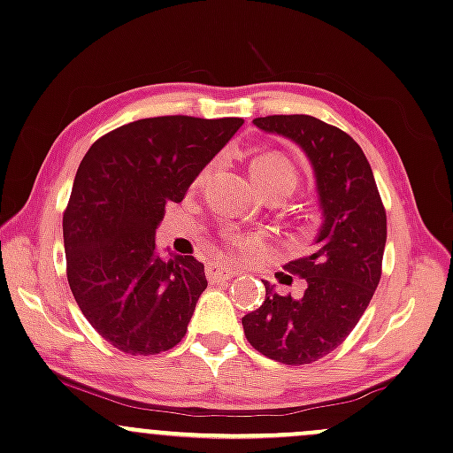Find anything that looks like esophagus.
<instances>
[{
    "label": "esophagus",
    "mask_w": 453,
    "mask_h": 453,
    "mask_svg": "<svg viewBox=\"0 0 453 453\" xmlns=\"http://www.w3.org/2000/svg\"><path fill=\"white\" fill-rule=\"evenodd\" d=\"M234 269H230L223 263H209L207 265V278L209 282H219V280H230L234 276Z\"/></svg>",
    "instance_id": "1"
}]
</instances>
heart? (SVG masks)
I'll return each mask as SVG.
<instances>
[{
    "label": "heart",
    "mask_w": 453,
    "mask_h": 453,
    "mask_svg": "<svg viewBox=\"0 0 453 453\" xmlns=\"http://www.w3.org/2000/svg\"><path fill=\"white\" fill-rule=\"evenodd\" d=\"M250 173H253V180L255 184L259 186V190L282 186L293 192L296 188V181H299V175H296L293 165H290L284 157H278V154H265V157L255 158L253 165H250ZM227 240L240 250H249L257 244L255 238L242 236V234H230Z\"/></svg>",
    "instance_id": "heart-1"
}]
</instances>
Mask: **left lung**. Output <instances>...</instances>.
I'll return each instance as SVG.
<instances>
[{
    "instance_id": "obj_1",
    "label": "left lung",
    "mask_w": 453,
    "mask_h": 453,
    "mask_svg": "<svg viewBox=\"0 0 453 453\" xmlns=\"http://www.w3.org/2000/svg\"><path fill=\"white\" fill-rule=\"evenodd\" d=\"M288 137L307 154L322 226L316 250L286 263L307 282L299 299L265 284V301L242 318L246 341L286 365L313 364L334 351L368 309L382 273L387 213L374 173L351 135L309 114H272L253 121Z\"/></svg>"
}]
</instances>
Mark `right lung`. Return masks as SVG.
<instances>
[{
  "label": "right lung",
  "instance_id": "obj_1",
  "mask_svg": "<svg viewBox=\"0 0 453 453\" xmlns=\"http://www.w3.org/2000/svg\"><path fill=\"white\" fill-rule=\"evenodd\" d=\"M242 119H140L96 140L68 198L66 278L102 339L129 355H157L186 336L204 265L192 255L163 257L154 234L165 204L181 203Z\"/></svg>",
  "mask_w": 453,
  "mask_h": 453
}]
</instances>
